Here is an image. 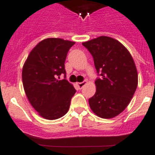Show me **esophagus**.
<instances>
[{"label": "esophagus", "mask_w": 155, "mask_h": 155, "mask_svg": "<svg viewBox=\"0 0 155 155\" xmlns=\"http://www.w3.org/2000/svg\"><path fill=\"white\" fill-rule=\"evenodd\" d=\"M86 83H87V82H86V81H83V82H78L77 86H78V87H79V89H81L82 87H83V86H85V85L86 84Z\"/></svg>", "instance_id": "1"}]
</instances>
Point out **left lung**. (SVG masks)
<instances>
[{
  "mask_svg": "<svg viewBox=\"0 0 155 155\" xmlns=\"http://www.w3.org/2000/svg\"><path fill=\"white\" fill-rule=\"evenodd\" d=\"M82 45L93 57L99 76L96 92L89 99L91 109L100 118H114L125 110L137 89L134 60L123 45L111 37L102 36Z\"/></svg>",
  "mask_w": 155,
  "mask_h": 155,
  "instance_id": "left-lung-1",
  "label": "left lung"
}]
</instances>
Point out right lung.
Segmentation results:
<instances>
[{"mask_svg": "<svg viewBox=\"0 0 155 155\" xmlns=\"http://www.w3.org/2000/svg\"><path fill=\"white\" fill-rule=\"evenodd\" d=\"M75 42L60 38L42 40L29 54L22 80L27 97L40 116L54 120L66 115L76 90L66 79L65 60ZM64 79L59 81V76Z\"/></svg>", "mask_w": 155, "mask_h": 155, "instance_id": "1", "label": "right lung"}]
</instances>
